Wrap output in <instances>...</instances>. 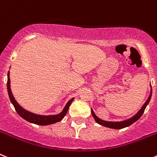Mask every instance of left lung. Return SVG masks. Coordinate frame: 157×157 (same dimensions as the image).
Instances as JSON below:
<instances>
[{
	"mask_svg": "<svg viewBox=\"0 0 157 157\" xmlns=\"http://www.w3.org/2000/svg\"><path fill=\"white\" fill-rule=\"evenodd\" d=\"M151 97H152V92H151L150 95H149V98H148V100L146 101V102L144 104V105L142 106V108L140 109L139 112H138V113L135 115V116H133L132 118H130V119H129V120H125V121H122V122H108V121H105V120H101V119H99L98 116L94 114V111L91 109V112H92V116H93V117L94 118L95 121L97 122L98 123H99L100 125H102V126H104V127H109V128H112V129L124 128V127H129L130 125L133 124L134 122H136L137 120H139L140 118H141V116L143 115L144 112H145V108H146V106L148 105V104H149V101H150Z\"/></svg>",
	"mask_w": 157,
	"mask_h": 157,
	"instance_id": "1",
	"label": "left lung"
}]
</instances>
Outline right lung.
Returning <instances> with one entry per match:
<instances>
[{"instance_id": "1", "label": "right lung", "mask_w": 157, "mask_h": 157, "mask_svg": "<svg viewBox=\"0 0 157 157\" xmlns=\"http://www.w3.org/2000/svg\"><path fill=\"white\" fill-rule=\"evenodd\" d=\"M7 89H8V96H9V98H10L11 102L13 105L14 108L16 109V111L17 112L18 114L21 116L23 119L26 120L27 121L30 122V123H34V124H37V125H49V124H52V123H57L59 122L60 120L63 119L65 116V115L67 114V112L68 110L69 107H70L71 104L73 101L74 98L71 99L70 101L67 103L66 106L64 107L63 110L59 114L56 115V116H40V115H36L34 113H31V112H28V111L25 110L22 108L19 104L16 102V101L14 98L13 95L12 94V91H11L10 89V78H9V71L8 73V82H7Z\"/></svg>"}]
</instances>
